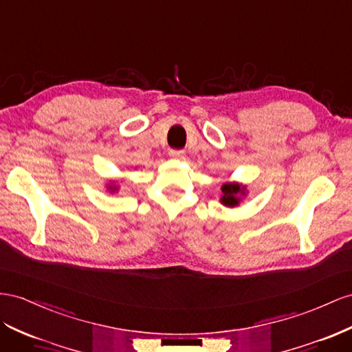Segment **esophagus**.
<instances>
[{
    "label": "esophagus",
    "mask_w": 352,
    "mask_h": 352,
    "mask_svg": "<svg viewBox=\"0 0 352 352\" xmlns=\"http://www.w3.org/2000/svg\"><path fill=\"white\" fill-rule=\"evenodd\" d=\"M168 155H170V158H173V160H180L184 157V151H180V149H170L168 151Z\"/></svg>",
    "instance_id": "esophagus-1"
}]
</instances>
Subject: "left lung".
<instances>
[{
	"mask_svg": "<svg viewBox=\"0 0 352 352\" xmlns=\"http://www.w3.org/2000/svg\"><path fill=\"white\" fill-rule=\"evenodd\" d=\"M222 192H223V195L221 198V203L228 207H235L240 204L241 197L245 195V186L236 184V182L223 184Z\"/></svg>",
	"mask_w": 352,
	"mask_h": 352,
	"instance_id": "left-lung-1",
	"label": "left lung"
}]
</instances>
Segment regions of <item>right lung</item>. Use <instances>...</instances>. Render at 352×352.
<instances>
[{
  "label": "right lung",
  "mask_w": 352,
  "mask_h": 352,
  "mask_svg": "<svg viewBox=\"0 0 352 352\" xmlns=\"http://www.w3.org/2000/svg\"><path fill=\"white\" fill-rule=\"evenodd\" d=\"M108 189H109L111 192H113V191H117L118 186H117V185H108Z\"/></svg>",
  "instance_id": "obj_1"
}]
</instances>
